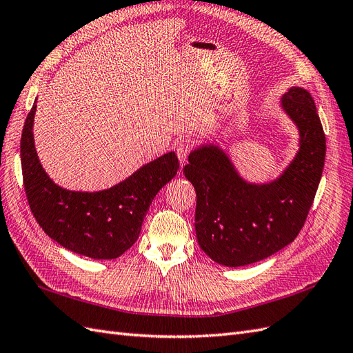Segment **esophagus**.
<instances>
[{"label":"esophagus","mask_w":353,"mask_h":353,"mask_svg":"<svg viewBox=\"0 0 353 353\" xmlns=\"http://www.w3.org/2000/svg\"><path fill=\"white\" fill-rule=\"evenodd\" d=\"M191 148H193V144H191L190 140H178L175 144V152L176 156L179 159L181 163H185L187 162V157L191 152Z\"/></svg>","instance_id":"obj_1"}]
</instances>
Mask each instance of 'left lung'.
<instances>
[{
    "label": "left lung",
    "mask_w": 353,
    "mask_h": 353,
    "mask_svg": "<svg viewBox=\"0 0 353 353\" xmlns=\"http://www.w3.org/2000/svg\"><path fill=\"white\" fill-rule=\"evenodd\" d=\"M281 108L299 130V152L271 183L252 184L230 156L213 144L188 156L184 175L194 185L196 236L210 259L223 266L262 261L290 244L302 230L321 181L325 135L314 99L292 87Z\"/></svg>",
    "instance_id": "8db88e82"
}]
</instances>
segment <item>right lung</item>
Returning <instances> with one entry per match:
<instances>
[{"instance_id":"obj_1","label":"right lung","mask_w":353,"mask_h":353,"mask_svg":"<svg viewBox=\"0 0 353 353\" xmlns=\"http://www.w3.org/2000/svg\"><path fill=\"white\" fill-rule=\"evenodd\" d=\"M37 101L26 117L20 159L29 208L39 227L63 248L92 259H116L140 236L145 213L163 185L176 175L169 152L143 165L122 183L85 193L54 184L42 168L34 143Z\"/></svg>"}]
</instances>
